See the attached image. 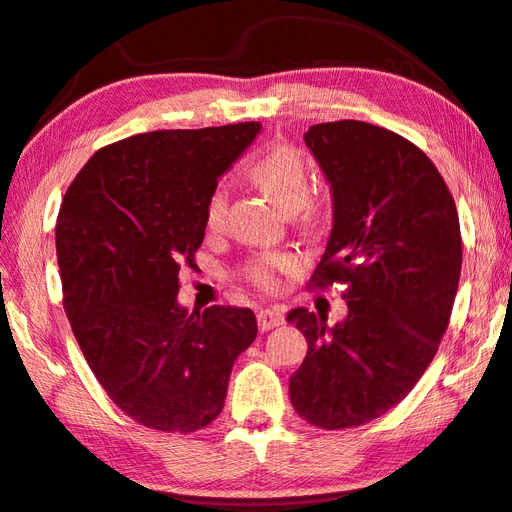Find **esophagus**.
<instances>
[{"instance_id":"34e87169","label":"esophagus","mask_w":512,"mask_h":512,"mask_svg":"<svg viewBox=\"0 0 512 512\" xmlns=\"http://www.w3.org/2000/svg\"><path fill=\"white\" fill-rule=\"evenodd\" d=\"M282 322H284V315L280 309H262L257 313L259 331H271L275 327H280Z\"/></svg>"}]
</instances>
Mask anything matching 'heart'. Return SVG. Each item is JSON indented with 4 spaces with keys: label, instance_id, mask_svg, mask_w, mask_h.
<instances>
[{
    "label": "heart",
    "instance_id": "b5f03b06",
    "mask_svg": "<svg viewBox=\"0 0 512 512\" xmlns=\"http://www.w3.org/2000/svg\"><path fill=\"white\" fill-rule=\"evenodd\" d=\"M250 179L266 192V197L275 206L286 212H295L304 206L311 215V208L306 206L311 194L309 165L295 147L284 143L273 145L250 167ZM226 210L228 190L226 185H217L206 199V228L215 232L224 226ZM297 268H300V262L288 253H259L244 264L241 277L257 291L275 293L282 286V277L295 273Z\"/></svg>",
    "mask_w": 512,
    "mask_h": 512
}]
</instances>
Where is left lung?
I'll return each mask as SVG.
<instances>
[{"instance_id":"8db88e82","label":"left lung","mask_w":512,"mask_h":512,"mask_svg":"<svg viewBox=\"0 0 512 512\" xmlns=\"http://www.w3.org/2000/svg\"><path fill=\"white\" fill-rule=\"evenodd\" d=\"M327 174L333 230L311 286L345 284L347 318L293 309L306 358L291 376L295 412L322 430L374 421L412 392L448 329L461 228L443 176L407 138L362 120L309 127Z\"/></svg>"}]
</instances>
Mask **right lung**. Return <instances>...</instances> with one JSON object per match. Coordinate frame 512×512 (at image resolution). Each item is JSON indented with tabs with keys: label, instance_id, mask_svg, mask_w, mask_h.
Wrapping results in <instances>:
<instances>
[{
	"label": "right lung",
	"instance_id": "add662e5",
	"mask_svg": "<svg viewBox=\"0 0 512 512\" xmlns=\"http://www.w3.org/2000/svg\"><path fill=\"white\" fill-rule=\"evenodd\" d=\"M259 123L159 129L98 150L64 194L55 250L73 336L107 396L136 423L190 434L224 410L257 336L250 309L176 302L194 268L206 199Z\"/></svg>",
	"mask_w": 512,
	"mask_h": 512
}]
</instances>
